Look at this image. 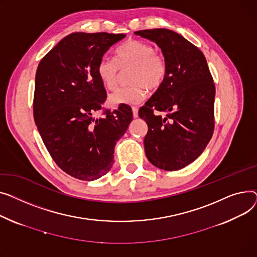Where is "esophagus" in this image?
Listing matches in <instances>:
<instances>
[{"label": "esophagus", "instance_id": "esophagus-1", "mask_svg": "<svg viewBox=\"0 0 257 257\" xmlns=\"http://www.w3.org/2000/svg\"><path fill=\"white\" fill-rule=\"evenodd\" d=\"M132 110H133V116H134V118H137V117H138V108H137V107H133Z\"/></svg>", "mask_w": 257, "mask_h": 257}]
</instances>
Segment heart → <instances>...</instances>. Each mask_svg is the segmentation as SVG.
I'll return each instance as SVG.
<instances>
[{"label": "heart", "mask_w": 257, "mask_h": 257, "mask_svg": "<svg viewBox=\"0 0 257 257\" xmlns=\"http://www.w3.org/2000/svg\"><path fill=\"white\" fill-rule=\"evenodd\" d=\"M134 69L130 75L133 86L117 90L110 96V102L116 104H137L147 95L146 88L158 89L167 73L165 60L153 44L132 39L117 50V60L102 57L97 64V75L102 85L114 90L118 86L121 71Z\"/></svg>", "instance_id": "1"}]
</instances>
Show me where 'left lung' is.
<instances>
[{"instance_id":"left-lung-1","label":"left lung","mask_w":257,"mask_h":257,"mask_svg":"<svg viewBox=\"0 0 257 257\" xmlns=\"http://www.w3.org/2000/svg\"><path fill=\"white\" fill-rule=\"evenodd\" d=\"M135 34L155 41L167 66L163 84L139 110L148 126L145 155L156 167L176 171L197 159L213 137L214 80L202 52L182 35L168 29Z\"/></svg>"}]
</instances>
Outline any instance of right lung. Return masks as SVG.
Returning <instances> with one entry per match:
<instances>
[{"mask_svg":"<svg viewBox=\"0 0 257 257\" xmlns=\"http://www.w3.org/2000/svg\"><path fill=\"white\" fill-rule=\"evenodd\" d=\"M124 34L77 32L64 37L38 64L33 115L54 162L68 175L95 180L114 163V147L133 120L128 104L103 108L107 92L97 64ZM102 111L103 117L93 115Z\"/></svg>","mask_w":257,"mask_h":257,"instance_id":"obj_1","label":"right lung"}]
</instances>
